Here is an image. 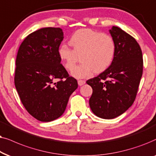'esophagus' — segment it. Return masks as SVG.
I'll list each match as a JSON object with an SVG mask.
<instances>
[{
	"instance_id": "esophagus-1",
	"label": "esophagus",
	"mask_w": 156,
	"mask_h": 156,
	"mask_svg": "<svg viewBox=\"0 0 156 156\" xmlns=\"http://www.w3.org/2000/svg\"><path fill=\"white\" fill-rule=\"evenodd\" d=\"M78 86H83V85H84L86 83V81L83 80H78Z\"/></svg>"
}]
</instances>
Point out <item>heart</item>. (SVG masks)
Here are the masks:
<instances>
[{
	"label": "heart",
	"mask_w": 156,
	"mask_h": 156,
	"mask_svg": "<svg viewBox=\"0 0 156 156\" xmlns=\"http://www.w3.org/2000/svg\"><path fill=\"white\" fill-rule=\"evenodd\" d=\"M72 49L67 45L59 47L58 54L66 70H71L80 57L81 63L72 70L77 78L90 77L93 72L99 73L111 66L115 54L116 45L113 37L84 28L76 31L69 40Z\"/></svg>",
	"instance_id": "obj_1"
}]
</instances>
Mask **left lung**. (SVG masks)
Returning <instances> with one entry per match:
<instances>
[{
  "label": "left lung",
  "instance_id": "8db88e82",
  "mask_svg": "<svg viewBox=\"0 0 156 156\" xmlns=\"http://www.w3.org/2000/svg\"><path fill=\"white\" fill-rule=\"evenodd\" d=\"M116 49L111 66L86 81L93 89L89 105L95 115L113 119L133 103L143 74L142 51L133 37L121 28L110 30Z\"/></svg>",
  "mask_w": 156,
  "mask_h": 156
}]
</instances>
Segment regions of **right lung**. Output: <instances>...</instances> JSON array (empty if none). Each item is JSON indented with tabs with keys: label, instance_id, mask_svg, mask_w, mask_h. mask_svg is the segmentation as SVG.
Segmentation results:
<instances>
[{
	"label": "right lung",
	"instance_id": "add662e5",
	"mask_svg": "<svg viewBox=\"0 0 156 156\" xmlns=\"http://www.w3.org/2000/svg\"><path fill=\"white\" fill-rule=\"evenodd\" d=\"M63 38L61 28H41L24 39L16 56V88L26 111L42 122L63 115L70 95L78 88L58 54Z\"/></svg>",
	"mask_w": 156,
	"mask_h": 156
}]
</instances>
